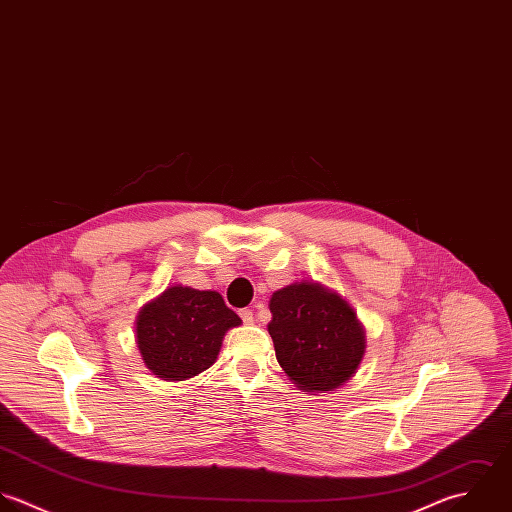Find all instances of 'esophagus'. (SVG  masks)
<instances>
[{
  "instance_id": "1",
  "label": "esophagus",
  "mask_w": 512,
  "mask_h": 512,
  "mask_svg": "<svg viewBox=\"0 0 512 512\" xmlns=\"http://www.w3.org/2000/svg\"><path fill=\"white\" fill-rule=\"evenodd\" d=\"M240 318L244 324H254V312L252 310H240Z\"/></svg>"
}]
</instances>
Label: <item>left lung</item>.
<instances>
[{
  "label": "left lung",
  "mask_w": 512,
  "mask_h": 512,
  "mask_svg": "<svg viewBox=\"0 0 512 512\" xmlns=\"http://www.w3.org/2000/svg\"><path fill=\"white\" fill-rule=\"evenodd\" d=\"M268 332L290 381L316 395L336 391L365 355V328L336 290L300 280L270 298Z\"/></svg>",
  "instance_id": "8db88e82"
}]
</instances>
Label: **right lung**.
I'll use <instances>...</instances> for the list:
<instances>
[{
	"label": "right lung",
	"mask_w": 512,
	"mask_h": 512,
	"mask_svg": "<svg viewBox=\"0 0 512 512\" xmlns=\"http://www.w3.org/2000/svg\"><path fill=\"white\" fill-rule=\"evenodd\" d=\"M240 324L218 292L174 284L139 310L135 338L153 375L184 381L218 359L226 332Z\"/></svg>",
	"instance_id": "obj_1"
}]
</instances>
